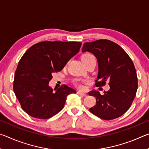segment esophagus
<instances>
[{"mask_svg":"<svg viewBox=\"0 0 149 149\" xmlns=\"http://www.w3.org/2000/svg\"><path fill=\"white\" fill-rule=\"evenodd\" d=\"M77 93L80 96H82V97H85V96H87V94L85 93H84V92H81V91H78L77 92Z\"/></svg>","mask_w":149,"mask_h":149,"instance_id":"34e87169","label":"esophagus"}]
</instances>
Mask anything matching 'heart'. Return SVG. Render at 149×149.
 <instances>
[{"label":"heart","mask_w":149,"mask_h":149,"mask_svg":"<svg viewBox=\"0 0 149 149\" xmlns=\"http://www.w3.org/2000/svg\"><path fill=\"white\" fill-rule=\"evenodd\" d=\"M91 56H93V55L91 54H90V53H85V54H84V55H83L81 58H88V57H91ZM75 84H76L77 86L79 87H82L81 84L78 81H77L75 82Z\"/></svg>","instance_id":"heart-1"}]
</instances>
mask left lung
<instances>
[{"label":"left lung","mask_w":149,"mask_h":149,"mask_svg":"<svg viewBox=\"0 0 149 149\" xmlns=\"http://www.w3.org/2000/svg\"><path fill=\"white\" fill-rule=\"evenodd\" d=\"M86 51L94 54L98 61L96 86H104L107 81L110 85L103 95L97 91L89 93L97 100L89 111L103 120L116 119L127 112L135 97L138 82L134 64L125 50L110 40L85 42L82 52Z\"/></svg>","instance_id":"1"}]
</instances>
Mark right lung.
Returning <instances> with one entry per match:
<instances>
[{
    "mask_svg": "<svg viewBox=\"0 0 149 149\" xmlns=\"http://www.w3.org/2000/svg\"><path fill=\"white\" fill-rule=\"evenodd\" d=\"M81 46L80 42L47 41L26 50L15 72L13 89L27 114L39 119L51 118L62 110L68 96L76 93L65 85L53 92L49 83L52 73L61 71Z\"/></svg>",
    "mask_w": 149,
    "mask_h": 149,
    "instance_id": "add662e5",
    "label": "right lung"
}]
</instances>
